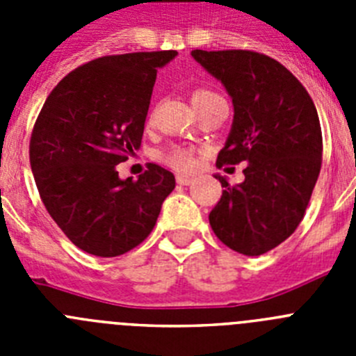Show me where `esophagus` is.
<instances>
[{
  "mask_svg": "<svg viewBox=\"0 0 356 356\" xmlns=\"http://www.w3.org/2000/svg\"><path fill=\"white\" fill-rule=\"evenodd\" d=\"M176 181H178L180 185H191L194 181V178H191V176L187 175H178L176 176Z\"/></svg>",
  "mask_w": 356,
  "mask_h": 356,
  "instance_id": "1",
  "label": "esophagus"
}]
</instances>
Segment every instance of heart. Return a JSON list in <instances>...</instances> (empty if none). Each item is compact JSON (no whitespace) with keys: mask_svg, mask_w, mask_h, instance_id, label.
I'll list each match as a JSON object with an SVG mask.
<instances>
[{"mask_svg":"<svg viewBox=\"0 0 356 356\" xmlns=\"http://www.w3.org/2000/svg\"><path fill=\"white\" fill-rule=\"evenodd\" d=\"M212 94L216 92H212V90L209 89H197L196 92L193 94V102L203 99V97H209L212 96ZM163 160L175 169H181V171H187V169L194 168L193 151L187 149V147H171V149L163 153Z\"/></svg>","mask_w":356,"mask_h":356,"instance_id":"1","label":"heart"}]
</instances>
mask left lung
I'll return each mask as SVG.
<instances>
[{
  "instance_id": "8db88e82",
  "label": "left lung",
  "mask_w": 356,
  "mask_h": 356,
  "mask_svg": "<svg viewBox=\"0 0 356 356\" xmlns=\"http://www.w3.org/2000/svg\"><path fill=\"white\" fill-rule=\"evenodd\" d=\"M191 55L234 103L217 168L248 162L244 181L235 187L216 175L225 191L210 226L222 244L259 257L294 234L316 187L323 159L316 105L287 67L262 53L194 49Z\"/></svg>"
}]
</instances>
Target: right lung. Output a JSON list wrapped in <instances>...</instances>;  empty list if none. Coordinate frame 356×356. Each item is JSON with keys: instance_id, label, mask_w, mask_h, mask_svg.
Listing matches in <instances>:
<instances>
[{"instance_id": "right-lung-1", "label": "right lung", "mask_w": 356, "mask_h": 356, "mask_svg": "<svg viewBox=\"0 0 356 356\" xmlns=\"http://www.w3.org/2000/svg\"><path fill=\"white\" fill-rule=\"evenodd\" d=\"M178 51L102 56L69 72L48 96L30 140L40 200L80 250L119 257L151 234L175 175L156 163L121 180L118 163L140 147L156 71Z\"/></svg>"}]
</instances>
